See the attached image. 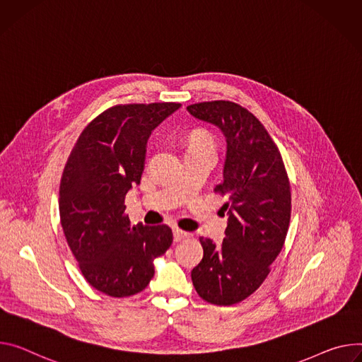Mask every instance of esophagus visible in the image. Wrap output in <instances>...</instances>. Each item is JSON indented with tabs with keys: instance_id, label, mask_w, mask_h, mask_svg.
<instances>
[{
	"instance_id": "1",
	"label": "esophagus",
	"mask_w": 362,
	"mask_h": 362,
	"mask_svg": "<svg viewBox=\"0 0 362 362\" xmlns=\"http://www.w3.org/2000/svg\"><path fill=\"white\" fill-rule=\"evenodd\" d=\"M189 237H190V234H189V233L182 231V229H180V228H177V226H175V228H173V238H175V241H182V240L189 238Z\"/></svg>"
}]
</instances>
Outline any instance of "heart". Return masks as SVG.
Wrapping results in <instances>:
<instances>
[{
	"mask_svg": "<svg viewBox=\"0 0 362 362\" xmlns=\"http://www.w3.org/2000/svg\"><path fill=\"white\" fill-rule=\"evenodd\" d=\"M189 147H205L214 148V140L206 131H194L189 139Z\"/></svg>",
	"mask_w": 362,
	"mask_h": 362,
	"instance_id": "heart-1",
	"label": "heart"
}]
</instances>
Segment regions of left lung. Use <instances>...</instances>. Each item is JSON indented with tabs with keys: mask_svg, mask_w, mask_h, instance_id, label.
Masks as SVG:
<instances>
[{
	"mask_svg": "<svg viewBox=\"0 0 362 362\" xmlns=\"http://www.w3.org/2000/svg\"><path fill=\"white\" fill-rule=\"evenodd\" d=\"M194 118L216 125L226 140L223 180L214 189L228 226L221 245L201 237L204 258L192 281L204 300L231 306L266 280L288 231L291 192L281 154L257 117L231 101L187 107Z\"/></svg>",
	"mask_w": 362,
	"mask_h": 362,
	"instance_id": "8db88e82",
	"label": "left lung"
}]
</instances>
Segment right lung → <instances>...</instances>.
<instances>
[{"instance_id": "right-lung-1", "label": "right lung", "mask_w": 362, "mask_h": 362, "mask_svg": "<svg viewBox=\"0 0 362 362\" xmlns=\"http://www.w3.org/2000/svg\"><path fill=\"white\" fill-rule=\"evenodd\" d=\"M180 108L176 103L115 105L92 119L64 166L60 223L86 281L112 298L140 293L154 258L173 243L168 225H131L125 194L141 180L151 131Z\"/></svg>"}]
</instances>
